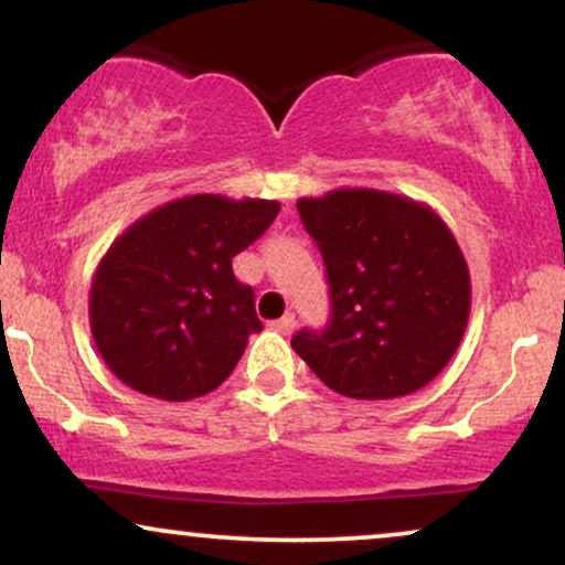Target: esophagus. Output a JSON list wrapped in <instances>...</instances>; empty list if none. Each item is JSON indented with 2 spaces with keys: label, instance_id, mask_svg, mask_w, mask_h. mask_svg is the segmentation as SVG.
<instances>
[{
  "label": "esophagus",
  "instance_id": "34e87169",
  "mask_svg": "<svg viewBox=\"0 0 565 565\" xmlns=\"http://www.w3.org/2000/svg\"><path fill=\"white\" fill-rule=\"evenodd\" d=\"M271 330L280 332V335H290V332L296 330V317L294 315H285L282 319H277V322H271Z\"/></svg>",
  "mask_w": 565,
  "mask_h": 565
}]
</instances>
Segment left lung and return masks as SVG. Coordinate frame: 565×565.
Here are the masks:
<instances>
[{"instance_id":"left-lung-1","label":"left lung","mask_w":565,"mask_h":565,"mask_svg":"<svg viewBox=\"0 0 565 565\" xmlns=\"http://www.w3.org/2000/svg\"><path fill=\"white\" fill-rule=\"evenodd\" d=\"M330 282L332 319L290 345L340 395L390 401L429 385L461 345L469 264L440 214L374 188L298 199Z\"/></svg>"}]
</instances>
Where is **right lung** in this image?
<instances>
[{
  "label": "right lung",
  "instance_id": "1",
  "mask_svg": "<svg viewBox=\"0 0 565 565\" xmlns=\"http://www.w3.org/2000/svg\"><path fill=\"white\" fill-rule=\"evenodd\" d=\"M280 204L196 193L167 201L115 238L94 271L88 322L117 380L159 401H193L230 377L259 332L233 256Z\"/></svg>",
  "mask_w": 565,
  "mask_h": 565
}]
</instances>
